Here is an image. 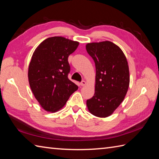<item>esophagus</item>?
<instances>
[{"label":"esophagus","mask_w":159,"mask_h":159,"mask_svg":"<svg viewBox=\"0 0 159 159\" xmlns=\"http://www.w3.org/2000/svg\"><path fill=\"white\" fill-rule=\"evenodd\" d=\"M80 84V85H81V86H85L86 85V82L85 81V80H82Z\"/></svg>","instance_id":"esophagus-1"}]
</instances>
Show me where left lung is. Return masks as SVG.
Masks as SVG:
<instances>
[{"instance_id":"8db88e82","label":"left lung","mask_w":159,"mask_h":159,"mask_svg":"<svg viewBox=\"0 0 159 159\" xmlns=\"http://www.w3.org/2000/svg\"><path fill=\"white\" fill-rule=\"evenodd\" d=\"M86 50L95 62L93 96L87 100L89 112L99 117L111 116L124 100L129 87L127 59L119 46L109 41L89 43Z\"/></svg>"}]
</instances>
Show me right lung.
Returning a JSON list of instances; mask_svg holds the SVG:
<instances>
[{
    "instance_id": "add662e5",
    "label": "right lung",
    "mask_w": 159,
    "mask_h": 159,
    "mask_svg": "<svg viewBox=\"0 0 159 159\" xmlns=\"http://www.w3.org/2000/svg\"><path fill=\"white\" fill-rule=\"evenodd\" d=\"M79 43L52 37L40 43L33 54L28 77L30 87L43 109L55 112L65 105L78 86L68 79V57Z\"/></svg>"
}]
</instances>
